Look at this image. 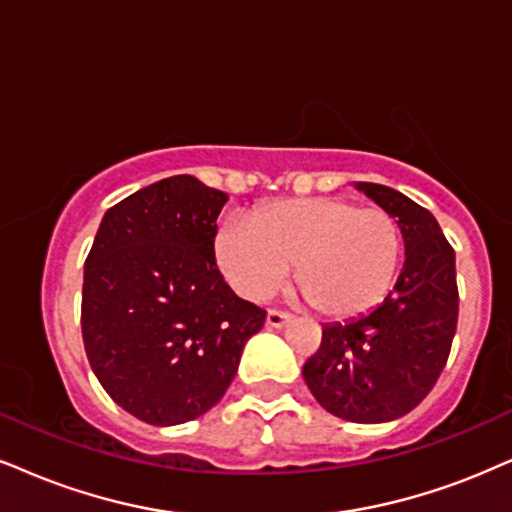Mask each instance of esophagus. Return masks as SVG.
<instances>
[{
	"label": "esophagus",
	"instance_id": "1",
	"mask_svg": "<svg viewBox=\"0 0 512 512\" xmlns=\"http://www.w3.org/2000/svg\"><path fill=\"white\" fill-rule=\"evenodd\" d=\"M289 320H292V315L285 313V311H277V308H270L268 315H266V323L270 327H285Z\"/></svg>",
	"mask_w": 512,
	"mask_h": 512
}]
</instances>
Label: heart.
I'll use <instances>...</instances> for the list:
<instances>
[{
    "label": "heart",
    "instance_id": "heart-1",
    "mask_svg": "<svg viewBox=\"0 0 512 512\" xmlns=\"http://www.w3.org/2000/svg\"><path fill=\"white\" fill-rule=\"evenodd\" d=\"M216 254L246 299H266L296 263V287L315 313L356 318L382 304L401 261V227L384 208L313 197L266 206L220 227Z\"/></svg>",
    "mask_w": 512,
    "mask_h": 512
}]
</instances>
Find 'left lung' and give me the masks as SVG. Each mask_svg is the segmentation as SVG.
<instances>
[{"instance_id": "left-lung-1", "label": "left lung", "mask_w": 512, "mask_h": 512, "mask_svg": "<svg viewBox=\"0 0 512 512\" xmlns=\"http://www.w3.org/2000/svg\"><path fill=\"white\" fill-rule=\"evenodd\" d=\"M358 189L396 218L406 263L375 311L323 327L304 380L332 415L370 425L410 413L437 384L458 325V285L456 251L427 208L375 182Z\"/></svg>"}]
</instances>
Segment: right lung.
Here are the masks:
<instances>
[{
  "label": "right lung",
  "mask_w": 512,
  "mask_h": 512,
  "mask_svg": "<svg viewBox=\"0 0 512 512\" xmlns=\"http://www.w3.org/2000/svg\"><path fill=\"white\" fill-rule=\"evenodd\" d=\"M225 199L192 175L159 180L106 211L87 254V361L106 394L149 425H180L216 406L266 320L216 263Z\"/></svg>",
  "instance_id": "obj_1"
}]
</instances>
